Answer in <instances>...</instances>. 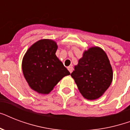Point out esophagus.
Returning a JSON list of instances; mask_svg holds the SVG:
<instances>
[{"label":"esophagus","instance_id":"34e87169","mask_svg":"<svg viewBox=\"0 0 130 130\" xmlns=\"http://www.w3.org/2000/svg\"><path fill=\"white\" fill-rule=\"evenodd\" d=\"M68 70H69V71L70 72V73H72V71H73V67H71V66H69V67H68Z\"/></svg>","mask_w":130,"mask_h":130}]
</instances>
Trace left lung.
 <instances>
[{"mask_svg":"<svg viewBox=\"0 0 130 130\" xmlns=\"http://www.w3.org/2000/svg\"><path fill=\"white\" fill-rule=\"evenodd\" d=\"M71 75L82 95L88 100H95L111 85L113 69L105 51L95 46L84 51Z\"/></svg>","mask_w":130,"mask_h":130,"instance_id":"1","label":"left lung"}]
</instances>
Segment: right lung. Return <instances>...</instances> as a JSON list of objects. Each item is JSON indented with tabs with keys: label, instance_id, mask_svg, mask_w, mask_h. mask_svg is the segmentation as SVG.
<instances>
[{
	"label": "right lung",
	"instance_id": "right-lung-1",
	"mask_svg": "<svg viewBox=\"0 0 130 130\" xmlns=\"http://www.w3.org/2000/svg\"><path fill=\"white\" fill-rule=\"evenodd\" d=\"M57 43L52 40H38L29 47L22 61L24 77L32 90L48 94L69 71L55 55Z\"/></svg>",
	"mask_w": 130,
	"mask_h": 130
}]
</instances>
